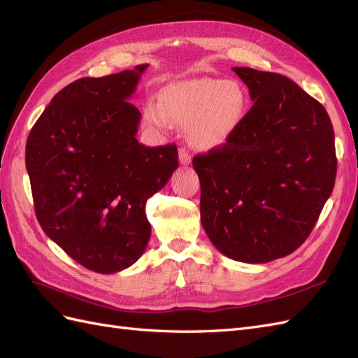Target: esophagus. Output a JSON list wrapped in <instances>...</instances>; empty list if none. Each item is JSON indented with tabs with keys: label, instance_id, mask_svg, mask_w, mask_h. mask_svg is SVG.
<instances>
[{
	"label": "esophagus",
	"instance_id": "1",
	"mask_svg": "<svg viewBox=\"0 0 358 358\" xmlns=\"http://www.w3.org/2000/svg\"><path fill=\"white\" fill-rule=\"evenodd\" d=\"M191 159H192L191 154L188 152V150H187L185 148H182V149L179 150V161H180V164L188 166L189 162H191Z\"/></svg>",
	"mask_w": 358,
	"mask_h": 358
}]
</instances>
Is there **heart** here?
<instances>
[{"label": "heart", "instance_id": "1", "mask_svg": "<svg viewBox=\"0 0 358 358\" xmlns=\"http://www.w3.org/2000/svg\"><path fill=\"white\" fill-rule=\"evenodd\" d=\"M246 109V94L236 82L200 78L169 86L162 104L146 103L145 121L155 128H170L171 121L188 127L194 148L209 150L227 142Z\"/></svg>", "mask_w": 358, "mask_h": 358}]
</instances>
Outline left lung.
Here are the masks:
<instances>
[{"label": "left lung", "instance_id": "1", "mask_svg": "<svg viewBox=\"0 0 358 358\" xmlns=\"http://www.w3.org/2000/svg\"><path fill=\"white\" fill-rule=\"evenodd\" d=\"M254 101L222 146L192 159L206 234L236 262L262 264L308 239L336 179L334 131L285 76L233 67Z\"/></svg>", "mask_w": 358, "mask_h": 358}]
</instances>
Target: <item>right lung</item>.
<instances>
[{
    "label": "right lung",
    "instance_id": "obj_1",
    "mask_svg": "<svg viewBox=\"0 0 358 358\" xmlns=\"http://www.w3.org/2000/svg\"><path fill=\"white\" fill-rule=\"evenodd\" d=\"M148 64L62 88L27 140L37 220L74 262L109 275L133 266L150 237L145 206L179 166L176 145L136 138L129 103Z\"/></svg>",
    "mask_w": 358,
    "mask_h": 358
}]
</instances>
